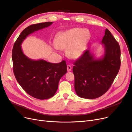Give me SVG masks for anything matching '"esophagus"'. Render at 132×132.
I'll return each instance as SVG.
<instances>
[{"label": "esophagus", "mask_w": 132, "mask_h": 132, "mask_svg": "<svg viewBox=\"0 0 132 132\" xmlns=\"http://www.w3.org/2000/svg\"><path fill=\"white\" fill-rule=\"evenodd\" d=\"M67 71H68V72L71 71V70H72L71 66L70 65H67Z\"/></svg>", "instance_id": "obj_1"}]
</instances>
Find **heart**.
<instances>
[{"instance_id": "1", "label": "heart", "mask_w": 132, "mask_h": 132, "mask_svg": "<svg viewBox=\"0 0 132 132\" xmlns=\"http://www.w3.org/2000/svg\"><path fill=\"white\" fill-rule=\"evenodd\" d=\"M90 36L88 30L75 28L60 33L55 39L54 43L58 48H67V56L76 59L82 54Z\"/></svg>"}]
</instances>
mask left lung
Segmentation results:
<instances>
[{
  "label": "left lung",
  "instance_id": "obj_1",
  "mask_svg": "<svg viewBox=\"0 0 132 132\" xmlns=\"http://www.w3.org/2000/svg\"><path fill=\"white\" fill-rule=\"evenodd\" d=\"M104 55L96 59L86 50L74 62L75 90L79 96L93 99L97 98L109 90L120 67V49L119 43L108 29L101 41Z\"/></svg>",
  "mask_w": 132,
  "mask_h": 132
}]
</instances>
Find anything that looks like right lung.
<instances>
[{
  "label": "right lung",
  "mask_w": 132,
  "mask_h": 132,
  "mask_svg": "<svg viewBox=\"0 0 132 132\" xmlns=\"http://www.w3.org/2000/svg\"><path fill=\"white\" fill-rule=\"evenodd\" d=\"M52 22L27 27L20 34L12 51L13 69L16 81L25 92L35 98L44 100L55 95L60 79L67 72L65 61L58 63L43 60H33L23 53L21 44L30 34L48 27Z\"/></svg>",
  "instance_id": "right-lung-1"
}]
</instances>
